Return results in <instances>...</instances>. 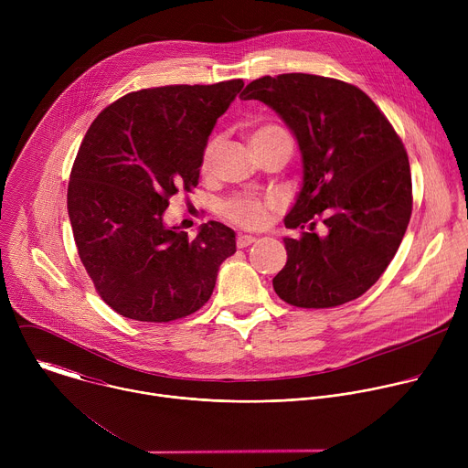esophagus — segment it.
I'll use <instances>...</instances> for the list:
<instances>
[{
	"mask_svg": "<svg viewBox=\"0 0 468 468\" xmlns=\"http://www.w3.org/2000/svg\"><path fill=\"white\" fill-rule=\"evenodd\" d=\"M257 239L255 237H251V235H240L239 239H237V248H248L250 244H253Z\"/></svg>",
	"mask_w": 468,
	"mask_h": 468,
	"instance_id": "1",
	"label": "esophagus"
}]
</instances>
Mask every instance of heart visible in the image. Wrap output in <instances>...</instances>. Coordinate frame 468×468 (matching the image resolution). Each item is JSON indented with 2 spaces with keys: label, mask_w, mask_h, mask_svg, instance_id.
<instances>
[{
  "label": "heart",
  "mask_w": 468,
  "mask_h": 468,
  "mask_svg": "<svg viewBox=\"0 0 468 468\" xmlns=\"http://www.w3.org/2000/svg\"><path fill=\"white\" fill-rule=\"evenodd\" d=\"M248 139H250V144H251L255 154H259L261 150L269 148V146H272L280 141H287V143L292 144V139H291L289 133L283 127L276 125V123H261V125L253 127L250 131ZM218 143H220L218 137H213L204 148L202 165H199V168H202L204 174H207L211 170L213 159H215L217 150H218ZM278 211H280V204L276 202V199H272V197H253V196L229 197L220 207L222 217L229 224H233L240 229H250V231H259V229L269 228Z\"/></svg>",
  "instance_id": "obj_1"
}]
</instances>
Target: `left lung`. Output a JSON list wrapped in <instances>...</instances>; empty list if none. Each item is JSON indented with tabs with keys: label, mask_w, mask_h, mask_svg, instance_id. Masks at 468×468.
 <instances>
[{
	"label": "left lung",
	"mask_w": 468,
	"mask_h": 468,
	"mask_svg": "<svg viewBox=\"0 0 468 468\" xmlns=\"http://www.w3.org/2000/svg\"><path fill=\"white\" fill-rule=\"evenodd\" d=\"M242 100L272 107L303 159V185L285 217L287 264L276 294L327 309L365 294L385 272L408 229L413 186L408 152L379 107L356 85L313 74L264 76ZM326 226L318 238L314 228Z\"/></svg>",
	"instance_id": "1"
}]
</instances>
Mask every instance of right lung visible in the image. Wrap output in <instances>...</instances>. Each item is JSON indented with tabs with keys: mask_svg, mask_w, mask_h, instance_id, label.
<instances>
[{
	"mask_svg": "<svg viewBox=\"0 0 468 468\" xmlns=\"http://www.w3.org/2000/svg\"><path fill=\"white\" fill-rule=\"evenodd\" d=\"M242 87L143 89L90 123L70 172L69 217L96 292L118 314L172 322L211 298L235 231L207 222L188 239L166 228L163 213L174 194L197 185L211 131Z\"/></svg>",
	"mask_w": 468,
	"mask_h": 468,
	"instance_id": "obj_1",
	"label": "right lung"
}]
</instances>
